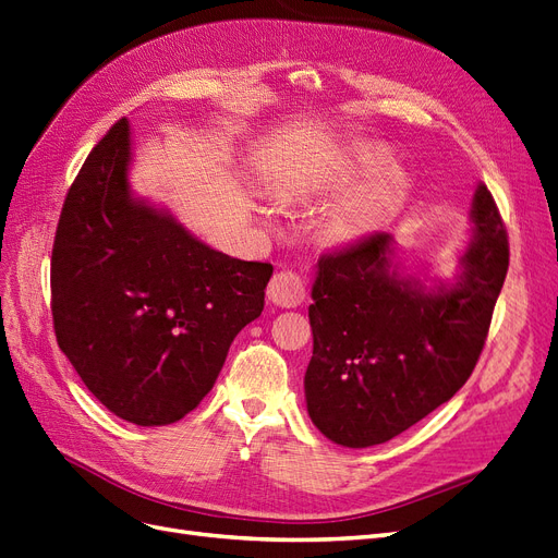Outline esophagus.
Segmentation results:
<instances>
[{
    "mask_svg": "<svg viewBox=\"0 0 558 558\" xmlns=\"http://www.w3.org/2000/svg\"><path fill=\"white\" fill-rule=\"evenodd\" d=\"M266 296L271 303L282 305V307H296L303 303L305 299V284L303 278L290 268H284V271H278L271 282H268V290Z\"/></svg>",
    "mask_w": 558,
    "mask_h": 558,
    "instance_id": "esophagus-1",
    "label": "esophagus"
}]
</instances>
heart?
I'll use <instances>...</instances> for the list:
<instances>
[{"label":"heart","mask_w":558,"mask_h":558,"mask_svg":"<svg viewBox=\"0 0 558 558\" xmlns=\"http://www.w3.org/2000/svg\"><path fill=\"white\" fill-rule=\"evenodd\" d=\"M388 162V154L381 147H359L352 151L342 168L338 170L336 177L328 179L326 185L331 189L344 191L352 189L361 179L374 174V172ZM377 172V171H376ZM378 173V172H377ZM324 189V183H303L299 189H290L284 193V197H303V195H313ZM409 191V179L407 174L396 168V165H388L384 171L363 183L359 191L349 193L342 197L331 214L326 218V234L333 241H356L390 218V214H396L400 209V204L404 202Z\"/></svg>","instance_id":"b5f03b06"}]
</instances>
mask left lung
Instances as JSON below:
<instances>
[{"instance_id": "8db88e82", "label": "left lung", "mask_w": 558, "mask_h": 558, "mask_svg": "<svg viewBox=\"0 0 558 558\" xmlns=\"http://www.w3.org/2000/svg\"><path fill=\"white\" fill-rule=\"evenodd\" d=\"M471 218L476 230L452 287L425 290L390 271L388 232L319 257L305 400L324 437L349 448L384 444L466 384L510 259L504 218L483 183Z\"/></svg>"}]
</instances>
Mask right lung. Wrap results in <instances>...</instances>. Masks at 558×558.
Here are the masks:
<instances>
[{
    "label": "right lung",
    "instance_id": "right-lung-1",
    "mask_svg": "<svg viewBox=\"0 0 558 558\" xmlns=\"http://www.w3.org/2000/svg\"><path fill=\"white\" fill-rule=\"evenodd\" d=\"M119 119L66 193L50 262L61 352L94 398L135 425H170L214 388L230 344L264 311L274 274L204 245L129 193Z\"/></svg>",
    "mask_w": 558,
    "mask_h": 558
}]
</instances>
